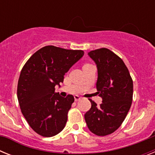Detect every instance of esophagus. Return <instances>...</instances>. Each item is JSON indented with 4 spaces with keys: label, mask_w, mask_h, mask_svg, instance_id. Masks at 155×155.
I'll use <instances>...</instances> for the list:
<instances>
[{
    "label": "esophagus",
    "mask_w": 155,
    "mask_h": 155,
    "mask_svg": "<svg viewBox=\"0 0 155 155\" xmlns=\"http://www.w3.org/2000/svg\"><path fill=\"white\" fill-rule=\"evenodd\" d=\"M81 99V97H79L78 95H74V100L75 101H79V100Z\"/></svg>",
    "instance_id": "esophagus-1"
}]
</instances>
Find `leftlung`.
I'll return each mask as SVG.
<instances>
[{"label":"left lung","instance_id":"obj_1","mask_svg":"<svg viewBox=\"0 0 155 155\" xmlns=\"http://www.w3.org/2000/svg\"><path fill=\"white\" fill-rule=\"evenodd\" d=\"M96 64L97 94L102 97L99 105L89 99L91 107L84 120L91 133L97 136L113 134L121 126L130 109L133 80L120 57L106 48L87 53Z\"/></svg>","mask_w":155,"mask_h":155}]
</instances>
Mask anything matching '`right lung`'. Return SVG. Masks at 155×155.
Instances as JSON below:
<instances>
[{
    "label": "right lung",
    "mask_w": 155,
    "mask_h": 155,
    "mask_svg": "<svg viewBox=\"0 0 155 155\" xmlns=\"http://www.w3.org/2000/svg\"><path fill=\"white\" fill-rule=\"evenodd\" d=\"M83 56L82 50L46 46L21 69L17 88L20 109L28 125L41 136H55L65 127L74 98L61 97L55 86L63 83L65 73Z\"/></svg>",
    "instance_id": "1"
}]
</instances>
